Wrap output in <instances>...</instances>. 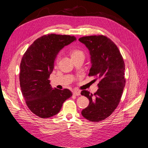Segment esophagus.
Returning <instances> with one entry per match:
<instances>
[{
	"label": "esophagus",
	"mask_w": 148,
	"mask_h": 148,
	"mask_svg": "<svg viewBox=\"0 0 148 148\" xmlns=\"http://www.w3.org/2000/svg\"><path fill=\"white\" fill-rule=\"evenodd\" d=\"M73 94H74V95H76V96H79V95H81V92H80V91L75 90V91H74V92H73Z\"/></svg>",
	"instance_id": "34e87169"
}]
</instances>
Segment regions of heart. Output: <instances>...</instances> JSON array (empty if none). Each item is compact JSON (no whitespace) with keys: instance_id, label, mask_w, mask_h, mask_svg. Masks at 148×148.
<instances>
[{"instance_id":"1","label":"heart","mask_w":148,"mask_h":148,"mask_svg":"<svg viewBox=\"0 0 148 148\" xmlns=\"http://www.w3.org/2000/svg\"><path fill=\"white\" fill-rule=\"evenodd\" d=\"M69 53L71 56V57L72 59L76 58L77 57H79L80 56H84V53L82 50H81L78 48H72L69 49ZM59 61V56H57L55 58V63L56 64L58 63Z\"/></svg>"}]
</instances>
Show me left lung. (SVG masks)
I'll return each instance as SVG.
<instances>
[{
  "instance_id": "left-lung-1",
  "label": "left lung",
  "mask_w": 148,
  "mask_h": 148,
  "mask_svg": "<svg viewBox=\"0 0 148 148\" xmlns=\"http://www.w3.org/2000/svg\"><path fill=\"white\" fill-rule=\"evenodd\" d=\"M79 40L90 51L92 65L88 76L99 79L95 93L81 92L90 101L81 114L88 120L99 122L108 118L120 102L126 83L125 62L117 46L105 36H84Z\"/></svg>"
}]
</instances>
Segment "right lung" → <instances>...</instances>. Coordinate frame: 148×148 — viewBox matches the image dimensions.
I'll return each mask as SVG.
<instances>
[{
  "mask_svg": "<svg viewBox=\"0 0 148 148\" xmlns=\"http://www.w3.org/2000/svg\"><path fill=\"white\" fill-rule=\"evenodd\" d=\"M76 40L74 36L46 34L37 39L22 57L20 72L22 95L28 108L40 118L58 114L63 103L72 95L67 88L53 89L49 79L60 50Z\"/></svg>",
  "mask_w": 148,
  "mask_h": 148,
  "instance_id": "add662e5",
  "label": "right lung"
}]
</instances>
